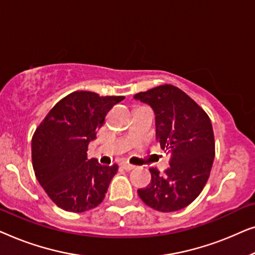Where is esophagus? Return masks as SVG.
<instances>
[{
	"label": "esophagus",
	"mask_w": 255,
	"mask_h": 255,
	"mask_svg": "<svg viewBox=\"0 0 255 255\" xmlns=\"http://www.w3.org/2000/svg\"><path fill=\"white\" fill-rule=\"evenodd\" d=\"M122 167H123L125 170H132L134 168V166L131 165V163H128V162H122Z\"/></svg>",
	"instance_id": "34e87169"
}]
</instances>
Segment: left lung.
I'll return each instance as SVG.
<instances>
[{
    "label": "left lung",
    "instance_id": "obj_1",
    "mask_svg": "<svg viewBox=\"0 0 255 255\" xmlns=\"http://www.w3.org/2000/svg\"><path fill=\"white\" fill-rule=\"evenodd\" d=\"M135 100L154 111L156 140L169 154L163 175L151 168V183L138 189L141 201L154 210L177 211L189 205L207 183L215 159V138L207 113L186 93L162 85L138 93Z\"/></svg>",
    "mask_w": 255,
    "mask_h": 255
}]
</instances>
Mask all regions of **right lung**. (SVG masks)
<instances>
[{"mask_svg":"<svg viewBox=\"0 0 255 255\" xmlns=\"http://www.w3.org/2000/svg\"><path fill=\"white\" fill-rule=\"evenodd\" d=\"M123 100L74 92L59 101L36 128L31 144L34 174L59 208L83 212L103 201L118 166L89 160L87 151L107 114Z\"/></svg>","mask_w":255,"mask_h":255,"instance_id":"add662e5","label":"right lung"}]
</instances>
